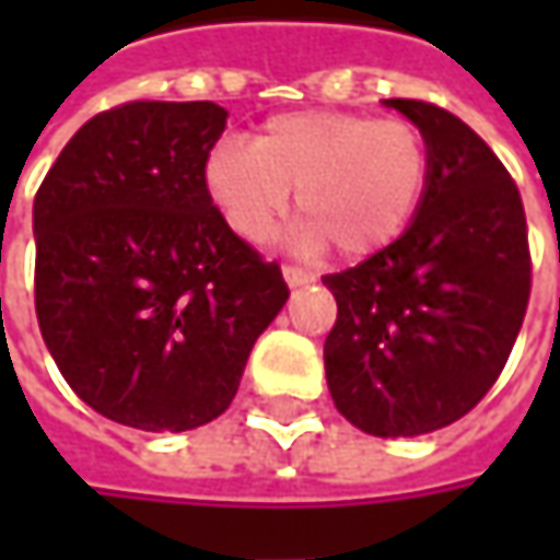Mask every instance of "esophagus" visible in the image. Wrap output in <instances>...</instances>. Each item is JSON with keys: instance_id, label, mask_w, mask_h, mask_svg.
Returning a JSON list of instances; mask_svg holds the SVG:
<instances>
[{"instance_id": "esophagus-1", "label": "esophagus", "mask_w": 560, "mask_h": 560, "mask_svg": "<svg viewBox=\"0 0 560 560\" xmlns=\"http://www.w3.org/2000/svg\"><path fill=\"white\" fill-rule=\"evenodd\" d=\"M283 277H287L290 287H302V283H312L314 280L312 270L299 268V265H283Z\"/></svg>"}]
</instances>
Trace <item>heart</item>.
<instances>
[{"label":"heart","mask_w":560,"mask_h":560,"mask_svg":"<svg viewBox=\"0 0 560 560\" xmlns=\"http://www.w3.org/2000/svg\"><path fill=\"white\" fill-rule=\"evenodd\" d=\"M427 180L430 145L418 124L334 108L268 118L255 142L221 140L205 162L208 196L243 240L265 243L299 189L305 240H327L346 258L401 236Z\"/></svg>","instance_id":"heart-1"}]
</instances>
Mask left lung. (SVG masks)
Segmentation results:
<instances>
[{
	"label": "left lung",
	"mask_w": 560,
	"mask_h": 560,
	"mask_svg": "<svg viewBox=\"0 0 560 560\" xmlns=\"http://www.w3.org/2000/svg\"><path fill=\"white\" fill-rule=\"evenodd\" d=\"M430 145L418 218L355 268L327 273L336 324L324 342L334 405L371 436H420L492 389L533 283L527 214L508 167L433 102L386 98Z\"/></svg>",
	"instance_id": "1"
}]
</instances>
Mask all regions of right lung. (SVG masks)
Wrapping results in <instances>:
<instances>
[{"label":"right lung","mask_w":560,"mask_h":560,"mask_svg":"<svg viewBox=\"0 0 560 560\" xmlns=\"http://www.w3.org/2000/svg\"><path fill=\"white\" fill-rule=\"evenodd\" d=\"M224 127L214 102H124L86 120L36 189L39 334L77 396L124 427L221 418L290 299L280 265L208 196Z\"/></svg>","instance_id":"1"}]
</instances>
